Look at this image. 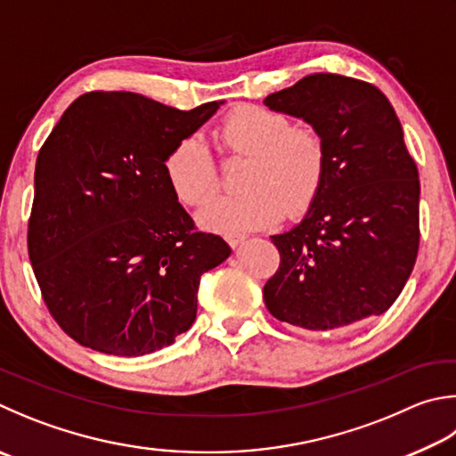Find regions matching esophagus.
Instances as JSON below:
<instances>
[{
    "label": "esophagus",
    "instance_id": "obj_1",
    "mask_svg": "<svg viewBox=\"0 0 456 456\" xmlns=\"http://www.w3.org/2000/svg\"><path fill=\"white\" fill-rule=\"evenodd\" d=\"M245 235H241V233H227L225 235V241L229 243V247H233V249H235V247H239V245H241L243 241H245Z\"/></svg>",
    "mask_w": 456,
    "mask_h": 456
}]
</instances>
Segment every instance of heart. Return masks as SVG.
<instances>
[{
    "instance_id": "obj_1",
    "label": "heart",
    "mask_w": 456,
    "mask_h": 456,
    "mask_svg": "<svg viewBox=\"0 0 456 456\" xmlns=\"http://www.w3.org/2000/svg\"><path fill=\"white\" fill-rule=\"evenodd\" d=\"M221 142L235 157H247L239 177L243 193L221 195L197 215L221 233H247L281 219L283 211L307 209L325 175V147L313 129L291 126L283 113L241 105L221 126ZM165 179L185 205H201L219 185L213 153L200 135L183 137L163 161Z\"/></svg>"
}]
</instances>
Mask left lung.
Returning <instances> with one entry per match:
<instances>
[{
    "mask_svg": "<svg viewBox=\"0 0 456 456\" xmlns=\"http://www.w3.org/2000/svg\"><path fill=\"white\" fill-rule=\"evenodd\" d=\"M303 119L325 147V175L299 225L271 235L279 271L263 287L269 313L329 330L383 314L419 251V171L401 121L367 81L313 73L265 99Z\"/></svg>",
    "mask_w": 456,
    "mask_h": 456,
    "instance_id": "left-lung-1",
    "label": "left lung"
}]
</instances>
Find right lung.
<instances>
[{
	"instance_id": "obj_1",
	"label": "right lung",
	"mask_w": 456,
	"mask_h": 456,
	"mask_svg": "<svg viewBox=\"0 0 456 456\" xmlns=\"http://www.w3.org/2000/svg\"><path fill=\"white\" fill-rule=\"evenodd\" d=\"M223 103L181 111L131 91H94L39 149L29 261L49 313L79 345L142 357L193 325L201 275L231 247L195 231L163 161Z\"/></svg>"
}]
</instances>
